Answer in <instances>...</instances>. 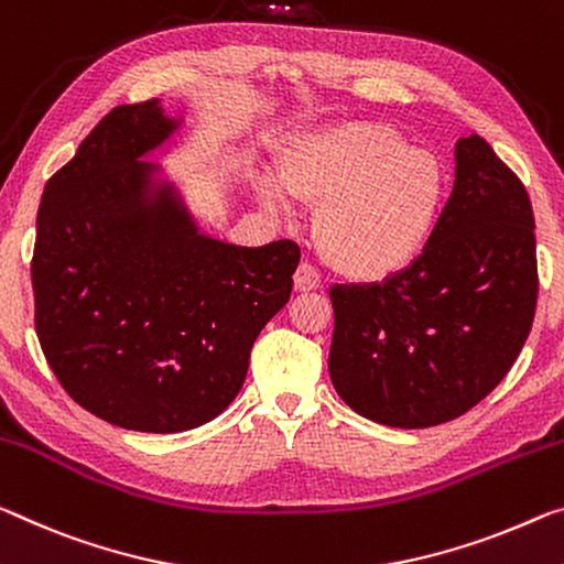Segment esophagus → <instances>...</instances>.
Here are the masks:
<instances>
[{"label": "esophagus", "instance_id": "1", "mask_svg": "<svg viewBox=\"0 0 564 564\" xmlns=\"http://www.w3.org/2000/svg\"><path fill=\"white\" fill-rule=\"evenodd\" d=\"M293 285L296 291H316L321 285V273L311 263H301L293 275Z\"/></svg>", "mask_w": 564, "mask_h": 564}]
</instances>
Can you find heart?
<instances>
[{
  "label": "heart",
  "mask_w": 564,
  "mask_h": 564,
  "mask_svg": "<svg viewBox=\"0 0 564 564\" xmlns=\"http://www.w3.org/2000/svg\"><path fill=\"white\" fill-rule=\"evenodd\" d=\"M281 184L258 185L263 208L283 213L285 193L318 208V250L359 281L389 279L416 261L446 193L440 160L377 122H346L296 140L283 155Z\"/></svg>",
  "instance_id": "1"
}]
</instances>
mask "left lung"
Instances as JSON below:
<instances>
[{"label": "left lung", "mask_w": 564, "mask_h": 564, "mask_svg": "<svg viewBox=\"0 0 564 564\" xmlns=\"http://www.w3.org/2000/svg\"><path fill=\"white\" fill-rule=\"evenodd\" d=\"M454 158V191L422 256L383 283L328 293L334 389L387 426H436L477 406L512 369L538 308L522 181L479 135L462 138Z\"/></svg>", "instance_id": "8db88e82"}]
</instances>
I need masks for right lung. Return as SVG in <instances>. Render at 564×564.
Wrapping results in <instances>:
<instances>
[{
	"mask_svg": "<svg viewBox=\"0 0 564 564\" xmlns=\"http://www.w3.org/2000/svg\"><path fill=\"white\" fill-rule=\"evenodd\" d=\"M181 120L120 105L44 185L34 326L62 389L132 432L216 419L243 387L261 328L285 306L301 250L200 234L173 183L140 160Z\"/></svg>",
	"mask_w": 564,
	"mask_h": 564,
	"instance_id": "right-lung-1",
	"label": "right lung"
}]
</instances>
